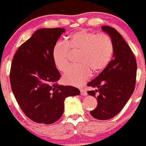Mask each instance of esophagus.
I'll use <instances>...</instances> for the list:
<instances>
[{"label":"esophagus","instance_id":"34e87169","mask_svg":"<svg viewBox=\"0 0 146 146\" xmlns=\"http://www.w3.org/2000/svg\"><path fill=\"white\" fill-rule=\"evenodd\" d=\"M80 94H81L82 95H83V96H85V95H88V93H87L86 90H85V89H80Z\"/></svg>","mask_w":146,"mask_h":146}]
</instances>
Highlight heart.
Segmentation results:
<instances>
[{"label": "heart", "mask_w": 146, "mask_h": 146, "mask_svg": "<svg viewBox=\"0 0 146 146\" xmlns=\"http://www.w3.org/2000/svg\"><path fill=\"white\" fill-rule=\"evenodd\" d=\"M70 52H80L78 66L71 67L64 73L63 80L68 85L79 86L93 74L102 72L111 62L114 54L111 38L106 33L98 34L82 29L72 34L66 44L56 42L51 51L54 66L61 72L67 69Z\"/></svg>", "instance_id": "heart-1"}]
</instances>
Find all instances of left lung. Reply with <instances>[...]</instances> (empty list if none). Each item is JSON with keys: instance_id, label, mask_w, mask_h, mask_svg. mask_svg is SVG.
Masks as SVG:
<instances>
[{"instance_id": "obj_1", "label": "left lung", "mask_w": 146, "mask_h": 146, "mask_svg": "<svg viewBox=\"0 0 146 146\" xmlns=\"http://www.w3.org/2000/svg\"><path fill=\"white\" fill-rule=\"evenodd\" d=\"M102 29L112 39L113 58L100 74L88 84L96 88L88 93L98 100L96 108L90 111L91 116L107 120L118 114L133 94L137 64L134 54L119 32L110 26H102Z\"/></svg>"}]
</instances>
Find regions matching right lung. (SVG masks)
I'll return each mask as SVG.
<instances>
[{"mask_svg": "<svg viewBox=\"0 0 146 146\" xmlns=\"http://www.w3.org/2000/svg\"><path fill=\"white\" fill-rule=\"evenodd\" d=\"M64 28L36 30L19 47L12 61L10 81L16 101L26 116L39 123L51 124L64 113L68 97L80 95L78 88L60 85L51 51Z\"/></svg>", "mask_w": 146, "mask_h": 146, "instance_id": "obj_1", "label": "right lung"}]
</instances>
